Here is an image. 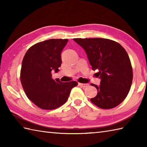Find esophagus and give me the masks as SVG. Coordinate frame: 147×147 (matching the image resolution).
<instances>
[{
  "label": "esophagus",
  "instance_id": "34e87169",
  "mask_svg": "<svg viewBox=\"0 0 147 147\" xmlns=\"http://www.w3.org/2000/svg\"><path fill=\"white\" fill-rule=\"evenodd\" d=\"M79 85L83 87V88H85V87H88L89 86V84H88V83H85V84H84V83H79Z\"/></svg>",
  "mask_w": 147,
  "mask_h": 147
}]
</instances>
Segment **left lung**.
Listing matches in <instances>:
<instances>
[{
  "mask_svg": "<svg viewBox=\"0 0 147 147\" xmlns=\"http://www.w3.org/2000/svg\"><path fill=\"white\" fill-rule=\"evenodd\" d=\"M85 50L92 69L98 71L95 76L100 85H92L97 95L90 100L104 109L115 107L126 98L133 81V69L128 54L119 43L113 40L74 38Z\"/></svg>",
  "mask_w": 147,
  "mask_h": 147,
  "instance_id": "left-lung-1",
  "label": "left lung"
}]
</instances>
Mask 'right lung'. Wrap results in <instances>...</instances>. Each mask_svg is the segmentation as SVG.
<instances>
[{"label": "right lung", "mask_w": 147, "mask_h": 147, "mask_svg": "<svg viewBox=\"0 0 147 147\" xmlns=\"http://www.w3.org/2000/svg\"><path fill=\"white\" fill-rule=\"evenodd\" d=\"M67 39H50L37 43L24 56L20 74L22 86L27 97L44 110L57 109L66 102L74 81L62 83L53 80L51 71H59L61 52Z\"/></svg>", "instance_id": "add662e5"}]
</instances>
